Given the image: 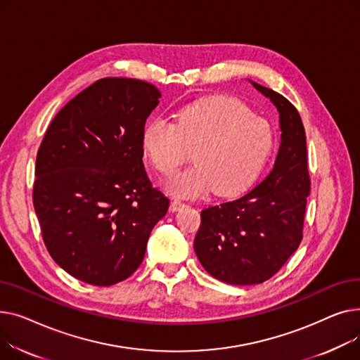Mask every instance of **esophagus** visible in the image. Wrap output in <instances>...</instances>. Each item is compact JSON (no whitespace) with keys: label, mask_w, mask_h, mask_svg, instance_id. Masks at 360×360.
I'll use <instances>...</instances> for the list:
<instances>
[{"label":"esophagus","mask_w":360,"mask_h":360,"mask_svg":"<svg viewBox=\"0 0 360 360\" xmlns=\"http://www.w3.org/2000/svg\"><path fill=\"white\" fill-rule=\"evenodd\" d=\"M184 205H185V202L181 201V200H172V202H170V210H172V212H178V210L182 209Z\"/></svg>","instance_id":"34e87169"}]
</instances>
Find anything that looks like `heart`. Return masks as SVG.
Here are the masks:
<instances>
[{
	"mask_svg": "<svg viewBox=\"0 0 360 360\" xmlns=\"http://www.w3.org/2000/svg\"><path fill=\"white\" fill-rule=\"evenodd\" d=\"M274 144L267 120L233 98H212L176 112L175 124L163 118L147 122L144 155L165 176H172L191 159L197 165L169 182L176 195L193 197L212 190L232 195L245 190L261 172Z\"/></svg>",
	"mask_w": 360,
	"mask_h": 360,
	"instance_id": "heart-1",
	"label": "heart"
}]
</instances>
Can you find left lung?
Returning <instances> with one entry per match:
<instances>
[{"label": "left lung", "mask_w": 360, "mask_h": 360, "mask_svg": "<svg viewBox=\"0 0 360 360\" xmlns=\"http://www.w3.org/2000/svg\"><path fill=\"white\" fill-rule=\"evenodd\" d=\"M280 113L281 143L271 172L247 194L201 212L194 250L205 271L229 285H257L273 277L304 238L311 179L307 137L297 109L258 83Z\"/></svg>", "instance_id": "left-lung-1"}]
</instances>
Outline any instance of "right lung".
<instances>
[{
    "mask_svg": "<svg viewBox=\"0 0 360 360\" xmlns=\"http://www.w3.org/2000/svg\"><path fill=\"white\" fill-rule=\"evenodd\" d=\"M159 99L147 82L101 79L56 113L37 150L33 205L45 247L89 285L134 273L169 209L143 165V129Z\"/></svg>",
    "mask_w": 360,
    "mask_h": 360,
    "instance_id": "right-lung-1",
    "label": "right lung"
}]
</instances>
